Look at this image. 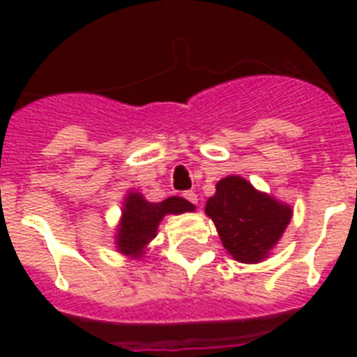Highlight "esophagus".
<instances>
[{"label": "esophagus", "instance_id": "34e87169", "mask_svg": "<svg viewBox=\"0 0 357 357\" xmlns=\"http://www.w3.org/2000/svg\"><path fill=\"white\" fill-rule=\"evenodd\" d=\"M183 196L190 202V204H198V195H196V192H192V190H187Z\"/></svg>", "mask_w": 357, "mask_h": 357}]
</instances>
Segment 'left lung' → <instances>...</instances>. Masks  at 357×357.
Instances as JSON below:
<instances>
[{"mask_svg":"<svg viewBox=\"0 0 357 357\" xmlns=\"http://www.w3.org/2000/svg\"><path fill=\"white\" fill-rule=\"evenodd\" d=\"M206 215L235 261H265L291 222L293 209L285 202L261 192L241 176H226L207 200Z\"/></svg>","mask_w":357,"mask_h":357,"instance_id":"1","label":"left lung"}]
</instances>
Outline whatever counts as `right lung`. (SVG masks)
Returning a JSON list of instances; mask_svg holds the SVG:
<instances>
[{"label": "right lung", "instance_id": "obj_1", "mask_svg": "<svg viewBox=\"0 0 357 357\" xmlns=\"http://www.w3.org/2000/svg\"><path fill=\"white\" fill-rule=\"evenodd\" d=\"M195 209L190 202L179 196H170L155 204L146 200L140 192L129 190L123 198L122 218L114 234L116 250L131 259H142L148 244L155 238L157 228L165 215H181Z\"/></svg>", "mask_w": 357, "mask_h": 357}]
</instances>
